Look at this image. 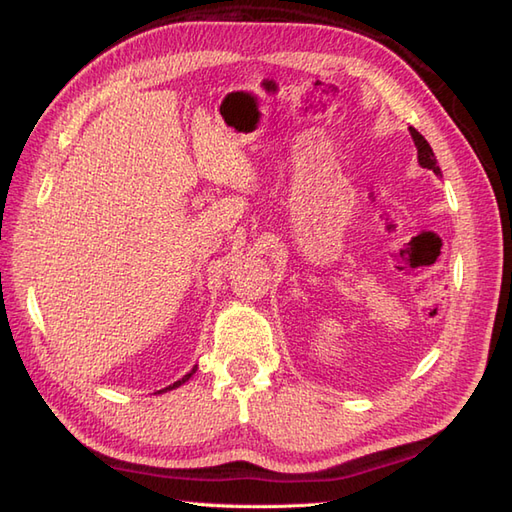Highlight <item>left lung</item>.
<instances>
[{
  "mask_svg": "<svg viewBox=\"0 0 512 512\" xmlns=\"http://www.w3.org/2000/svg\"><path fill=\"white\" fill-rule=\"evenodd\" d=\"M409 132H411L413 143H416V149H418V162H420V167H422V169H431L433 173H436V176H442V171H440V167H438V160H436V156H433L431 145L427 143V140H424V136L418 132V129L409 127Z\"/></svg>",
  "mask_w": 512,
  "mask_h": 512,
  "instance_id": "8db88e82",
  "label": "left lung"
}]
</instances>
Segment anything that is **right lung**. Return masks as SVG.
Wrapping results in <instances>:
<instances>
[{
    "instance_id": "1",
    "label": "right lung",
    "mask_w": 512,
    "mask_h": 512,
    "mask_svg": "<svg viewBox=\"0 0 512 512\" xmlns=\"http://www.w3.org/2000/svg\"><path fill=\"white\" fill-rule=\"evenodd\" d=\"M193 374H195V367H193V369H191V372H189V374H187V376H182V378H180V380H176V383H173V385H169V387H165V389H160V391H167V389H176V387H180V385H182V383H187V380H189V378H191V376H193Z\"/></svg>"
}]
</instances>
